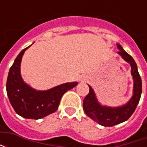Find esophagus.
<instances>
[{
  "mask_svg": "<svg viewBox=\"0 0 147 147\" xmlns=\"http://www.w3.org/2000/svg\"><path fill=\"white\" fill-rule=\"evenodd\" d=\"M86 80V77L82 76V77H80V81H81V82H83V81H85V80Z\"/></svg>",
  "mask_w": 147,
  "mask_h": 147,
  "instance_id": "obj_1",
  "label": "esophagus"
}]
</instances>
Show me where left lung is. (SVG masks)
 <instances>
[{
    "mask_svg": "<svg viewBox=\"0 0 147 147\" xmlns=\"http://www.w3.org/2000/svg\"><path fill=\"white\" fill-rule=\"evenodd\" d=\"M117 48L120 51L122 58L127 63H129L131 67V76L133 77V95L131 98L125 105L120 107H109L102 105L96 98L95 93L92 87L89 86V94L83 100V110L87 117L91 118L100 125L105 127H112L123 123L129 119V117L136 110L137 105L139 104L141 94H142V80L138 71V67L136 61L130 56L120 44H117Z\"/></svg>",
    "mask_w": 147,
    "mask_h": 147,
    "instance_id": "8db88e82",
    "label": "left lung"
}]
</instances>
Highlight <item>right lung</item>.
I'll use <instances>...</instances> for the list:
<instances>
[{"label":"right lung","mask_w":147,"mask_h":147,"mask_svg":"<svg viewBox=\"0 0 147 147\" xmlns=\"http://www.w3.org/2000/svg\"><path fill=\"white\" fill-rule=\"evenodd\" d=\"M30 46L20 53L10 67L6 90L9 102L18 115L38 120L57 110L64 93L72 89L78 83H66L42 91L33 89L24 83L20 74V64L24 52Z\"/></svg>","instance_id":"right-lung-1"}]
</instances>
